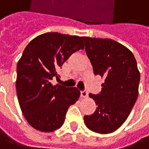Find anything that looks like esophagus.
I'll return each instance as SVG.
<instances>
[{
	"label": "esophagus",
	"instance_id": "1",
	"mask_svg": "<svg viewBox=\"0 0 149 149\" xmlns=\"http://www.w3.org/2000/svg\"><path fill=\"white\" fill-rule=\"evenodd\" d=\"M81 96H82V98H87V97L89 96L88 91H87V90H84V91H81Z\"/></svg>",
	"mask_w": 149,
	"mask_h": 149
}]
</instances>
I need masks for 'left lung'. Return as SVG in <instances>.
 I'll use <instances>...</instances> for the list:
<instances>
[{
    "label": "left lung",
    "mask_w": 149,
    "mask_h": 149,
    "mask_svg": "<svg viewBox=\"0 0 149 149\" xmlns=\"http://www.w3.org/2000/svg\"><path fill=\"white\" fill-rule=\"evenodd\" d=\"M95 74L104 79L100 94L89 96L97 105L84 121L91 131L106 134L123 124L139 95L140 73L134 54L111 39L82 37Z\"/></svg>",
    "instance_id": "8db88e82"
}]
</instances>
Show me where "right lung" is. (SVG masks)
Listing matches in <instances>:
<instances>
[{
  "label": "right lung",
  "mask_w": 149,
  "mask_h": 149,
  "mask_svg": "<svg viewBox=\"0 0 149 149\" xmlns=\"http://www.w3.org/2000/svg\"><path fill=\"white\" fill-rule=\"evenodd\" d=\"M84 48L82 37L48 32L27 45L17 63L15 81L20 109L29 124L45 133L63 125L69 107L79 100L76 88L53 85L60 67L73 53Z\"/></svg>",
  "instance_id": "obj_1"
}]
</instances>
